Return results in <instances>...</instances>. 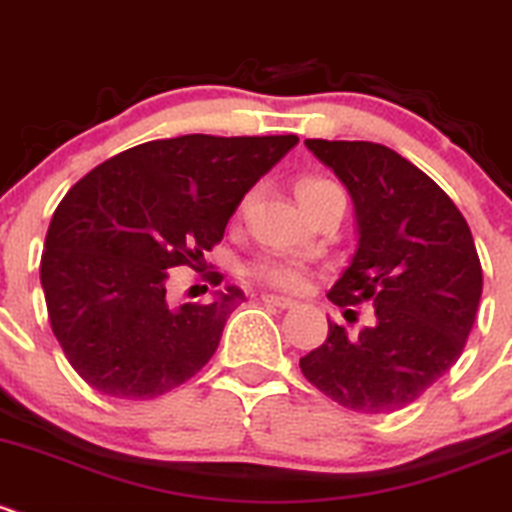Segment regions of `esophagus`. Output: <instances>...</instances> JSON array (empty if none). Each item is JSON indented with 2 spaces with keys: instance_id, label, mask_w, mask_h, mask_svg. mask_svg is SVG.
<instances>
[{
  "instance_id": "34e87169",
  "label": "esophagus",
  "mask_w": 512,
  "mask_h": 512,
  "mask_svg": "<svg viewBox=\"0 0 512 512\" xmlns=\"http://www.w3.org/2000/svg\"><path fill=\"white\" fill-rule=\"evenodd\" d=\"M261 301H263V303H271V306H278V308H291L293 303H296V301H293V298L276 296V293H263Z\"/></svg>"
}]
</instances>
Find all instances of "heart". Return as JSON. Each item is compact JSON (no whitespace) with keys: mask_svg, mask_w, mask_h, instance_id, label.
<instances>
[{"mask_svg":"<svg viewBox=\"0 0 512 512\" xmlns=\"http://www.w3.org/2000/svg\"><path fill=\"white\" fill-rule=\"evenodd\" d=\"M328 186L333 184L326 179H301L296 186V194L298 199H303V196L316 194V191L328 189ZM251 276L268 283V286L283 288V291H301L308 283L306 266L291 261V258H258L254 266H251Z\"/></svg>","mask_w":512,"mask_h":512,"instance_id":"b5f03b06","label":"heart"}]
</instances>
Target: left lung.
Returning a JSON list of instances; mask_svg holds the SVG:
<instances>
[{
  "instance_id": "left-lung-1",
  "label": "left lung",
  "mask_w": 512,
  "mask_h": 512,
  "mask_svg": "<svg viewBox=\"0 0 512 512\" xmlns=\"http://www.w3.org/2000/svg\"><path fill=\"white\" fill-rule=\"evenodd\" d=\"M356 209L358 246L328 291L336 306L371 301L356 336L328 321L301 358L313 386L343 408L393 413L460 358L483 293V268L458 206L418 166L373 141L306 139Z\"/></svg>"
}]
</instances>
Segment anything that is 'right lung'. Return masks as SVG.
Wrapping results in <instances>:
<instances>
[{
    "mask_svg": "<svg viewBox=\"0 0 512 512\" xmlns=\"http://www.w3.org/2000/svg\"><path fill=\"white\" fill-rule=\"evenodd\" d=\"M296 144L293 134L146 141L69 189L39 271L54 336L91 388L146 401L209 363L244 291L226 286L206 306L174 308L169 268L201 266L246 191Z\"/></svg>",
    "mask_w": 512,
    "mask_h": 512,
    "instance_id": "obj_1",
    "label": "right lung"
}]
</instances>
